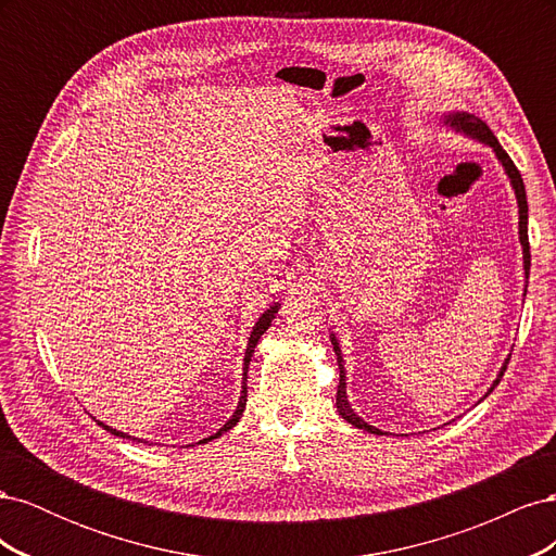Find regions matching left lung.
Here are the masks:
<instances>
[{"label": "left lung", "instance_id": "1", "mask_svg": "<svg viewBox=\"0 0 556 556\" xmlns=\"http://www.w3.org/2000/svg\"><path fill=\"white\" fill-rule=\"evenodd\" d=\"M447 123H450V127H457V129L466 131L468 137H473V139L484 141V143H490V146L494 148L496 157L501 160V164L506 166V174L510 176V182H513L515 194H517V204H519V241H521V248H525V271H527V278H529V268H531L529 229H527V225H529V204H527L525 180H521L519 169H517L515 162L510 160V155L506 153V150L501 148L498 139L494 137V131H492L490 127H486V123H482L480 117L470 115V113H454V115H447ZM331 343H333V350L339 352V343H336V339H331ZM506 368H508V359H506V364H503V368H501V374H498L496 382L492 384V390H494V387L501 382L503 374H506ZM492 390H490V392H492ZM490 392H486V394H490ZM336 408H339V415H341L343 419H348V422H350V425H355L357 429H364V431H368V433H382V431H378L376 427L366 425L364 419H362L355 410H352V406L348 403V394H345V376H343V371H341V380H339V392H336Z\"/></svg>", "mask_w": 556, "mask_h": 556}]
</instances>
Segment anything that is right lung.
Listing matches in <instances>:
<instances>
[{
	"instance_id": "right-lung-1",
	"label": "right lung",
	"mask_w": 556,
	"mask_h": 556,
	"mask_svg": "<svg viewBox=\"0 0 556 556\" xmlns=\"http://www.w3.org/2000/svg\"><path fill=\"white\" fill-rule=\"evenodd\" d=\"M276 313H278V304L268 308V311L257 319L255 329H252V333H250V341H248V350H245V359H243V392H241V401H239V406H237V413H233L229 422H227L220 431H217L215 435H211V439H217V435H223L225 431H229V429H231L233 425H237L239 419H241V415H243V410H245V401H248V387H245V384H248V364H250L252 352H255V345H257V341H260V336L268 329V325H271V319L276 317ZM99 425H102V422H99ZM102 427H104L106 431H111L113 435H121V439H125V433H123V431H115V429H111V427H106V425H102ZM127 439H129V435H127ZM211 439H206V441H211Z\"/></svg>"
}]
</instances>
